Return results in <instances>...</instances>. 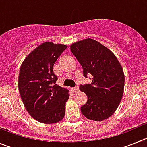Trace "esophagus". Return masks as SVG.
Wrapping results in <instances>:
<instances>
[{
    "instance_id": "obj_1",
    "label": "esophagus",
    "mask_w": 147,
    "mask_h": 147,
    "mask_svg": "<svg viewBox=\"0 0 147 147\" xmlns=\"http://www.w3.org/2000/svg\"><path fill=\"white\" fill-rule=\"evenodd\" d=\"M72 91L74 92V93H77V92L79 91V88H78V87H75V88H72Z\"/></svg>"
}]
</instances>
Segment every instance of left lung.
<instances>
[{"label":"left lung","instance_id":"1","mask_svg":"<svg viewBox=\"0 0 147 147\" xmlns=\"http://www.w3.org/2000/svg\"><path fill=\"white\" fill-rule=\"evenodd\" d=\"M70 49L81 64L84 76H93L91 84L80 87L88 96L87 103L81 107L82 113L95 121L108 119L115 112L124 94L121 65L108 48L93 39L77 41Z\"/></svg>","mask_w":147,"mask_h":147}]
</instances>
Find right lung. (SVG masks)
<instances>
[{
  "label": "right lung",
  "instance_id": "right-lung-1",
  "mask_svg": "<svg viewBox=\"0 0 147 147\" xmlns=\"http://www.w3.org/2000/svg\"><path fill=\"white\" fill-rule=\"evenodd\" d=\"M66 48L65 44L43 42L27 56L20 66V97L29 115L40 123H57L65 114L69 90L56 84L57 77L53 67Z\"/></svg>",
  "mask_w": 147,
  "mask_h": 147
}]
</instances>
